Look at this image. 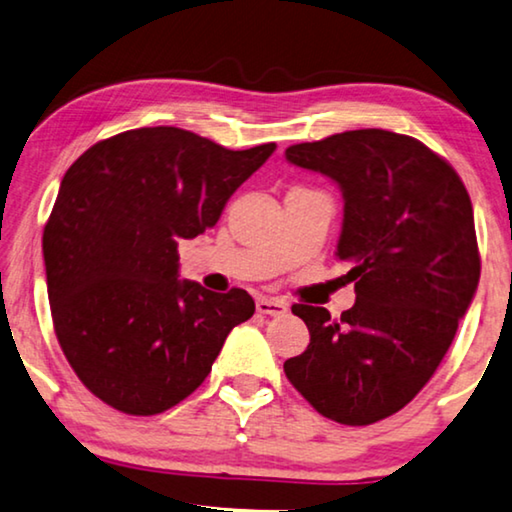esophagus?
I'll list each match as a JSON object with an SVG mask.
<instances>
[{
  "label": "esophagus",
  "instance_id": "1",
  "mask_svg": "<svg viewBox=\"0 0 512 512\" xmlns=\"http://www.w3.org/2000/svg\"><path fill=\"white\" fill-rule=\"evenodd\" d=\"M256 311L263 316H283V313H288V304L279 297H261L256 302Z\"/></svg>",
  "mask_w": 512,
  "mask_h": 512
}]
</instances>
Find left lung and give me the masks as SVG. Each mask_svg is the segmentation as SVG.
<instances>
[{"label":"left lung","mask_w":512,"mask_h":512,"mask_svg":"<svg viewBox=\"0 0 512 512\" xmlns=\"http://www.w3.org/2000/svg\"><path fill=\"white\" fill-rule=\"evenodd\" d=\"M343 190L338 258L357 302L332 318L293 304L311 343L283 364L318 414L371 426L410 403L451 348L481 279L474 208L442 155L389 130H350L286 148Z\"/></svg>","instance_id":"8db88e82"}]
</instances>
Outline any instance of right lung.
<instances>
[{"instance_id":"right-lung-1","label":"right lung","mask_w":512,"mask_h":512,"mask_svg":"<svg viewBox=\"0 0 512 512\" xmlns=\"http://www.w3.org/2000/svg\"><path fill=\"white\" fill-rule=\"evenodd\" d=\"M274 148L231 151L160 125L102 139L70 164L43 231L47 297L70 368L102 403L171 410L254 316L247 290L178 281V242L215 226Z\"/></svg>"}]
</instances>
